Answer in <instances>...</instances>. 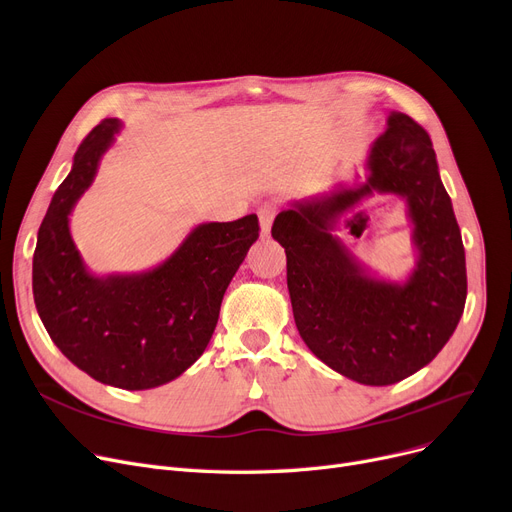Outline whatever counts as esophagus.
I'll return each instance as SVG.
<instances>
[{"label":"esophagus","instance_id":"esophagus-1","mask_svg":"<svg viewBox=\"0 0 512 512\" xmlns=\"http://www.w3.org/2000/svg\"><path fill=\"white\" fill-rule=\"evenodd\" d=\"M275 214H277V210L271 204H264V206L258 208V221H260V235L262 237H269L273 221H275Z\"/></svg>","mask_w":512,"mask_h":512}]
</instances>
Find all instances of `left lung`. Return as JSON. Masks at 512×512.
Here are the masks:
<instances>
[{"label": "left lung", "instance_id": "obj_1", "mask_svg": "<svg viewBox=\"0 0 512 512\" xmlns=\"http://www.w3.org/2000/svg\"><path fill=\"white\" fill-rule=\"evenodd\" d=\"M367 175L323 196L294 200L273 225L285 248L296 327L327 367L362 385H392L437 356L467 300L465 248L429 135L402 112L364 160ZM375 192L398 195L413 227L416 269L389 280L334 235L341 218Z\"/></svg>", "mask_w": 512, "mask_h": 512}]
</instances>
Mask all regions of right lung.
<instances>
[{"label":"right lung","instance_id":"add662e5","mask_svg":"<svg viewBox=\"0 0 512 512\" xmlns=\"http://www.w3.org/2000/svg\"><path fill=\"white\" fill-rule=\"evenodd\" d=\"M123 120L106 118L72 158L37 233L33 296L60 352L95 381L152 389L183 375L214 333L225 291L258 239V216L193 227L179 248L139 273L95 275L70 235Z\"/></svg>","mask_w":512,"mask_h":512}]
</instances>
